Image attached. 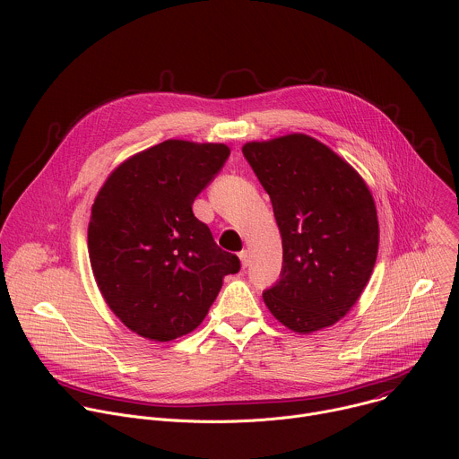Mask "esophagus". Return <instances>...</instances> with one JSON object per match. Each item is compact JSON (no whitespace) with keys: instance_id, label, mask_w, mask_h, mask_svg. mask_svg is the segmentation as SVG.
Here are the masks:
<instances>
[{"instance_id":"1","label":"esophagus","mask_w":459,"mask_h":459,"mask_svg":"<svg viewBox=\"0 0 459 459\" xmlns=\"http://www.w3.org/2000/svg\"><path fill=\"white\" fill-rule=\"evenodd\" d=\"M239 261H241V267H243V269L248 267V264H250V254H248V250H241V252H239Z\"/></svg>"}]
</instances>
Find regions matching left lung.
Masks as SVG:
<instances>
[{"label":"left lung","mask_w":459,"mask_h":459,"mask_svg":"<svg viewBox=\"0 0 459 459\" xmlns=\"http://www.w3.org/2000/svg\"><path fill=\"white\" fill-rule=\"evenodd\" d=\"M243 156L271 195L281 234L280 281L264 292L287 329L310 334L356 305L376 265L379 225L359 172L307 134L248 142Z\"/></svg>","instance_id":"left-lung-1"}]
</instances>
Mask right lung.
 I'll return each mask as SVG.
<instances>
[{
  "instance_id": "add662e5",
  "label": "right lung",
  "mask_w": 459,
  "mask_h": 459,
  "mask_svg": "<svg viewBox=\"0 0 459 459\" xmlns=\"http://www.w3.org/2000/svg\"><path fill=\"white\" fill-rule=\"evenodd\" d=\"M230 154L225 143L167 140L119 163L89 221L98 289L119 321L151 342L198 329L223 278L239 271L192 204Z\"/></svg>"
}]
</instances>
